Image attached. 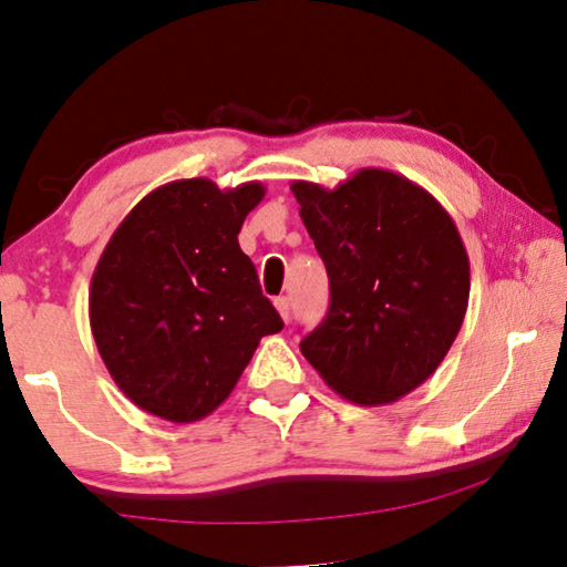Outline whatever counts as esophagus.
Listing matches in <instances>:
<instances>
[{
    "mask_svg": "<svg viewBox=\"0 0 567 567\" xmlns=\"http://www.w3.org/2000/svg\"><path fill=\"white\" fill-rule=\"evenodd\" d=\"M275 308H277V312H280L282 320L287 323V320H290V298H277L275 300Z\"/></svg>",
    "mask_w": 567,
    "mask_h": 567,
    "instance_id": "1",
    "label": "esophagus"
}]
</instances>
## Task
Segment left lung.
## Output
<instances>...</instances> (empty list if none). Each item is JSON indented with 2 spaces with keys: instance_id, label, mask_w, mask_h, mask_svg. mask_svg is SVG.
Returning <instances> with one entry per match:
<instances>
[{
  "instance_id": "8db88e82",
  "label": "left lung",
  "mask_w": 567,
  "mask_h": 567,
  "mask_svg": "<svg viewBox=\"0 0 567 567\" xmlns=\"http://www.w3.org/2000/svg\"><path fill=\"white\" fill-rule=\"evenodd\" d=\"M331 308L300 341L343 400L390 404L441 367L468 308L471 267L453 218L425 188L361 167L338 188L295 181Z\"/></svg>"
}]
</instances>
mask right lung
I'll return each mask as SVG.
<instances>
[{"mask_svg":"<svg viewBox=\"0 0 567 567\" xmlns=\"http://www.w3.org/2000/svg\"><path fill=\"white\" fill-rule=\"evenodd\" d=\"M265 185L221 190L208 177L159 185L109 239L89 318L116 386L150 415L196 422L239 382L282 318L239 247Z\"/></svg>","mask_w":567,"mask_h":567,"instance_id":"right-lung-1","label":"right lung"}]
</instances>
